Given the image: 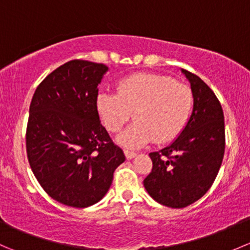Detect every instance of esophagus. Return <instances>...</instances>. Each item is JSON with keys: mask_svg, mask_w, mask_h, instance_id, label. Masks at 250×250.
Here are the masks:
<instances>
[{"mask_svg": "<svg viewBox=\"0 0 250 250\" xmlns=\"http://www.w3.org/2000/svg\"><path fill=\"white\" fill-rule=\"evenodd\" d=\"M125 157H127V160H132V158L135 157V155H137V153L132 152V151L125 150Z\"/></svg>", "mask_w": 250, "mask_h": 250, "instance_id": "1", "label": "esophagus"}]
</instances>
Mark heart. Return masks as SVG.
Instances as JSON below:
<instances>
[{
  "label": "heart",
  "instance_id": "heart-1",
  "mask_svg": "<svg viewBox=\"0 0 250 250\" xmlns=\"http://www.w3.org/2000/svg\"><path fill=\"white\" fill-rule=\"evenodd\" d=\"M117 93L100 92L97 109L105 128L117 133L130 120L135 122L118 137L125 147L139 148L150 141H172L183 132L193 106L190 87L172 77L135 74L120 81Z\"/></svg>",
  "mask_w": 250,
  "mask_h": 250
}]
</instances>
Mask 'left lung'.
Returning <instances> with one entry per match:
<instances>
[{
    "label": "left lung",
    "instance_id": "obj_1",
    "mask_svg": "<svg viewBox=\"0 0 250 250\" xmlns=\"http://www.w3.org/2000/svg\"><path fill=\"white\" fill-rule=\"evenodd\" d=\"M181 71L191 84L192 113L169 146L150 153L152 170L144 179L148 195L170 208H184L206 195L218 175L225 151L220 102L197 75Z\"/></svg>",
    "mask_w": 250,
    "mask_h": 250
}]
</instances>
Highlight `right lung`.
<instances>
[{
    "instance_id": "add662e5",
    "label": "right lung",
    "mask_w": 250,
    "mask_h": 250,
    "mask_svg": "<svg viewBox=\"0 0 250 250\" xmlns=\"http://www.w3.org/2000/svg\"><path fill=\"white\" fill-rule=\"evenodd\" d=\"M109 67L70 60L35 90L26 127V153L32 173L59 203L85 208L99 202L125 162L100 123L98 84Z\"/></svg>"
}]
</instances>
